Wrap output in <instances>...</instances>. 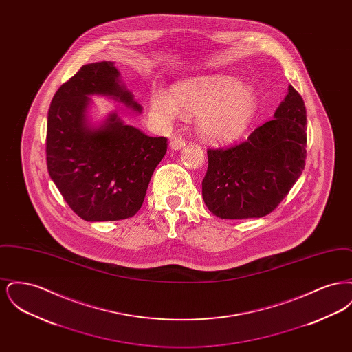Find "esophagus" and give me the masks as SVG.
Wrapping results in <instances>:
<instances>
[{"label":"esophagus","instance_id":"34e87169","mask_svg":"<svg viewBox=\"0 0 352 352\" xmlns=\"http://www.w3.org/2000/svg\"><path fill=\"white\" fill-rule=\"evenodd\" d=\"M187 142L182 140V138H174L171 142H170V148L173 149V151H179V149H182L184 145H186Z\"/></svg>","mask_w":352,"mask_h":352}]
</instances>
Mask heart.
<instances>
[{"label":"heart","mask_w":352,"mask_h":352,"mask_svg":"<svg viewBox=\"0 0 352 352\" xmlns=\"http://www.w3.org/2000/svg\"><path fill=\"white\" fill-rule=\"evenodd\" d=\"M257 109L253 88L230 76H206L173 85L171 96L154 91L149 100L153 118L171 124L181 111L197 113V131L211 142H230L250 126Z\"/></svg>","instance_id":"b5f03b06"}]
</instances>
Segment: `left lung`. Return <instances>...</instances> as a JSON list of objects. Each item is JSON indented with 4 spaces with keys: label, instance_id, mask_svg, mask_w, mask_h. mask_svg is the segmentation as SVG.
Instances as JSON below:
<instances>
[{
    "label": "left lung",
    "instance_id": "obj_1",
    "mask_svg": "<svg viewBox=\"0 0 352 352\" xmlns=\"http://www.w3.org/2000/svg\"><path fill=\"white\" fill-rule=\"evenodd\" d=\"M306 108L289 85L274 118L248 140L226 149H208L201 182L207 208L221 219L263 218L301 177L306 161Z\"/></svg>",
    "mask_w": 352,
    "mask_h": 352
}]
</instances>
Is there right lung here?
Here are the masks:
<instances>
[{"mask_svg":"<svg viewBox=\"0 0 352 352\" xmlns=\"http://www.w3.org/2000/svg\"><path fill=\"white\" fill-rule=\"evenodd\" d=\"M91 95L108 96L141 113L120 82L113 62L85 65L60 85L47 118L46 160L51 179L69 208L87 221L132 218L151 175L168 151V138L149 137L111 113L88 122Z\"/></svg>","mask_w":352,"mask_h":352,"instance_id":"obj_1","label":"right lung"}]
</instances>
